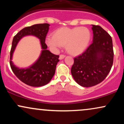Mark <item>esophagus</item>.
<instances>
[{
  "label": "esophagus",
  "mask_w": 124,
  "mask_h": 124,
  "mask_svg": "<svg viewBox=\"0 0 124 124\" xmlns=\"http://www.w3.org/2000/svg\"><path fill=\"white\" fill-rule=\"evenodd\" d=\"M65 57V55H62V54H61L60 55V56H59V59H63Z\"/></svg>",
  "instance_id": "obj_1"
}]
</instances>
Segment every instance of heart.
<instances>
[{"label":"heart","mask_w":124,"mask_h":124,"mask_svg":"<svg viewBox=\"0 0 124 124\" xmlns=\"http://www.w3.org/2000/svg\"><path fill=\"white\" fill-rule=\"evenodd\" d=\"M91 39V32L85 27H62L54 31L53 35H48L46 43L54 51H58L63 45L72 55L82 54L87 48Z\"/></svg>","instance_id":"1"}]
</instances>
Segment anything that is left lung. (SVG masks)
Masks as SVG:
<instances>
[{"instance_id":"left-lung-1","label":"left lung","mask_w":124,"mask_h":124,"mask_svg":"<svg viewBox=\"0 0 124 124\" xmlns=\"http://www.w3.org/2000/svg\"><path fill=\"white\" fill-rule=\"evenodd\" d=\"M93 42L82 55L74 58L71 68L73 79L81 86L89 87L104 80L114 60L111 37L99 25H92Z\"/></svg>"}]
</instances>
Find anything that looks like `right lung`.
Here are the masks:
<instances>
[{"mask_svg": "<svg viewBox=\"0 0 124 124\" xmlns=\"http://www.w3.org/2000/svg\"><path fill=\"white\" fill-rule=\"evenodd\" d=\"M48 23L38 24L24 28L14 37L10 51V65L11 69L19 80L28 86L40 87L46 85L54 76L56 66L59 62V55L49 51L45 44V38L49 30ZM26 35H34L40 40L43 49L39 58L35 63L27 68H19L11 61L12 54L18 41Z\"/></svg>", "mask_w": 124, "mask_h": 124, "instance_id": "obj_1", "label": "right lung"}]
</instances>
